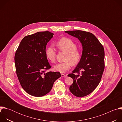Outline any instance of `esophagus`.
Listing matches in <instances>:
<instances>
[{
	"label": "esophagus",
	"instance_id": "obj_1",
	"mask_svg": "<svg viewBox=\"0 0 122 122\" xmlns=\"http://www.w3.org/2000/svg\"><path fill=\"white\" fill-rule=\"evenodd\" d=\"M61 77L63 78H66V75L64 74H61Z\"/></svg>",
	"mask_w": 122,
	"mask_h": 122
}]
</instances>
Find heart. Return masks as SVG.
Listing matches in <instances>:
<instances>
[{
  "label": "heart",
  "mask_w": 122,
  "mask_h": 122,
  "mask_svg": "<svg viewBox=\"0 0 122 122\" xmlns=\"http://www.w3.org/2000/svg\"><path fill=\"white\" fill-rule=\"evenodd\" d=\"M57 47L62 51L66 53L65 62L57 63L54 66V70L63 73L71 68L72 65H78L81 58V53L77 49L76 44L71 39L63 38L56 43ZM45 56L47 60L54 63L56 60V50L53 45H50L46 50Z\"/></svg>",
  "instance_id": "obj_1"
}]
</instances>
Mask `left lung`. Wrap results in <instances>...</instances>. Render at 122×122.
I'll use <instances>...</instances> for the list:
<instances>
[{"label": "left lung", "instance_id": "obj_1", "mask_svg": "<svg viewBox=\"0 0 122 122\" xmlns=\"http://www.w3.org/2000/svg\"><path fill=\"white\" fill-rule=\"evenodd\" d=\"M65 32L78 38L82 46L80 63L72 71L73 73L68 75L73 80L69 90L76 97H85L91 93L100 81L105 67L104 49L92 33L81 30ZM74 73L77 74L75 75Z\"/></svg>", "mask_w": 122, "mask_h": 122}]
</instances>
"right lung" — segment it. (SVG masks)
<instances>
[{"mask_svg":"<svg viewBox=\"0 0 122 122\" xmlns=\"http://www.w3.org/2000/svg\"><path fill=\"white\" fill-rule=\"evenodd\" d=\"M54 35L44 31L26 36L21 41L15 53L17 77L22 88L31 96H45L61 76L59 72H46L51 68L45 56L46 45Z\"/></svg>","mask_w":122,"mask_h":122,"instance_id":"1","label":"right lung"}]
</instances>
